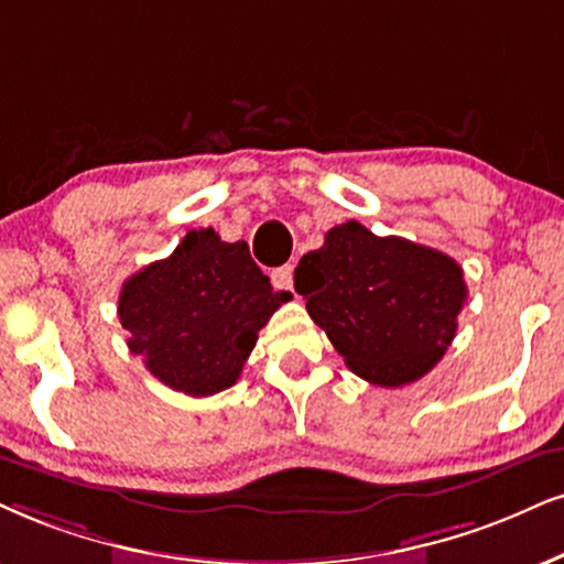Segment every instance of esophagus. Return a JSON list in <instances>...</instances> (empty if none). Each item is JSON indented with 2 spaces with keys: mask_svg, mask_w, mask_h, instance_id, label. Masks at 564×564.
<instances>
[{
  "mask_svg": "<svg viewBox=\"0 0 564 564\" xmlns=\"http://www.w3.org/2000/svg\"><path fill=\"white\" fill-rule=\"evenodd\" d=\"M271 282H274V288L280 290H293V267L284 263V267L271 271Z\"/></svg>",
  "mask_w": 564,
  "mask_h": 564,
  "instance_id": "34e87169",
  "label": "esophagus"
}]
</instances>
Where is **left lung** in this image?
Listing matches in <instances>:
<instances>
[{
    "label": "left lung",
    "instance_id": "8db88e82",
    "mask_svg": "<svg viewBox=\"0 0 564 564\" xmlns=\"http://www.w3.org/2000/svg\"><path fill=\"white\" fill-rule=\"evenodd\" d=\"M295 290L347 368L377 387L410 384L440 364L468 297L447 253L360 221L332 227L303 256Z\"/></svg>",
    "mask_w": 564,
    "mask_h": 564
}]
</instances>
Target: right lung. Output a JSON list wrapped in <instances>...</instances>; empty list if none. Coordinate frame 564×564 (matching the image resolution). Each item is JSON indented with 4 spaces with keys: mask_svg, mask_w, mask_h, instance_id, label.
Returning <instances> with one entry per match:
<instances>
[{
    "mask_svg": "<svg viewBox=\"0 0 564 564\" xmlns=\"http://www.w3.org/2000/svg\"><path fill=\"white\" fill-rule=\"evenodd\" d=\"M288 301L250 259L248 242H225L206 227L124 280L117 314L130 352L162 384L208 398L240 379L261 326Z\"/></svg>",
    "mask_w": 564,
    "mask_h": 564,
    "instance_id": "1",
    "label": "right lung"
}]
</instances>
